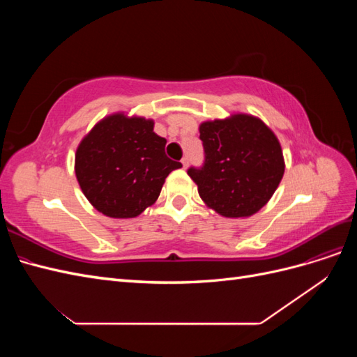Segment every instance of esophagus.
I'll return each instance as SVG.
<instances>
[{"instance_id": "esophagus-1", "label": "esophagus", "mask_w": 357, "mask_h": 357, "mask_svg": "<svg viewBox=\"0 0 357 357\" xmlns=\"http://www.w3.org/2000/svg\"><path fill=\"white\" fill-rule=\"evenodd\" d=\"M181 164H183V168H186L189 165V159L188 158H183L181 159Z\"/></svg>"}]
</instances>
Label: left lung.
<instances>
[{"label":"left lung","mask_w":357,"mask_h":357,"mask_svg":"<svg viewBox=\"0 0 357 357\" xmlns=\"http://www.w3.org/2000/svg\"><path fill=\"white\" fill-rule=\"evenodd\" d=\"M204 164L190 167L201 199L225 218H248L274 195L284 174L277 137L261 119L234 114L199 126Z\"/></svg>","instance_id":"8db88e82"}]
</instances>
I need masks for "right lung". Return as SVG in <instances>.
<instances>
[{
  "mask_svg": "<svg viewBox=\"0 0 357 357\" xmlns=\"http://www.w3.org/2000/svg\"><path fill=\"white\" fill-rule=\"evenodd\" d=\"M167 139L153 121L112 114L96 123L75 152V177L100 213L135 218L158 199L162 185L180 162L165 155Z\"/></svg>",
  "mask_w": 357,
  "mask_h": 357,
  "instance_id": "obj_1",
  "label": "right lung"
}]
</instances>
